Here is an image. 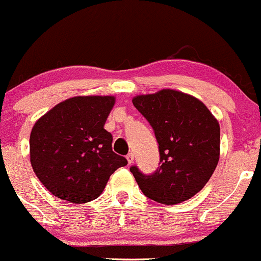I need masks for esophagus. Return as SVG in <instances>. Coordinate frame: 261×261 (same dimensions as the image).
Here are the masks:
<instances>
[{
	"label": "esophagus",
	"instance_id": "esophagus-1",
	"mask_svg": "<svg viewBox=\"0 0 261 261\" xmlns=\"http://www.w3.org/2000/svg\"><path fill=\"white\" fill-rule=\"evenodd\" d=\"M134 153H128V154L126 155V159H127V163L128 164H131V163H134Z\"/></svg>",
	"mask_w": 261,
	"mask_h": 261
}]
</instances>
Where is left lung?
Segmentation results:
<instances>
[{"label":"left lung","mask_w":261,"mask_h":261,"mask_svg":"<svg viewBox=\"0 0 261 261\" xmlns=\"http://www.w3.org/2000/svg\"><path fill=\"white\" fill-rule=\"evenodd\" d=\"M159 144L161 166L143 175L131 166L144 196L172 205L192 198L212 177L220 158V125L202 100L164 89L133 98Z\"/></svg>","instance_id":"1"}]
</instances>
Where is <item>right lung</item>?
Wrapping results in <instances>:
<instances>
[{"mask_svg": "<svg viewBox=\"0 0 261 261\" xmlns=\"http://www.w3.org/2000/svg\"><path fill=\"white\" fill-rule=\"evenodd\" d=\"M114 96H76L55 106L30 134V163L53 196L81 204L96 199L127 161L112 149L105 128Z\"/></svg>", "mask_w": 261, "mask_h": 261, "instance_id": "add662e5", "label": "right lung"}]
</instances>
